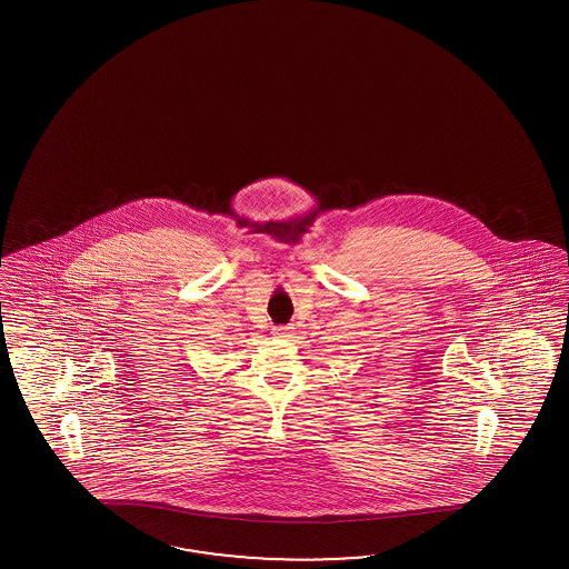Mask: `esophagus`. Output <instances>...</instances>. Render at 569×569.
Listing matches in <instances>:
<instances>
[{
	"instance_id": "obj_1",
	"label": "esophagus",
	"mask_w": 569,
	"mask_h": 569,
	"mask_svg": "<svg viewBox=\"0 0 569 569\" xmlns=\"http://www.w3.org/2000/svg\"><path fill=\"white\" fill-rule=\"evenodd\" d=\"M290 331H292V327L289 326L272 327L274 338H289Z\"/></svg>"
}]
</instances>
